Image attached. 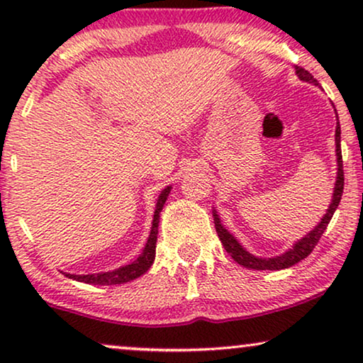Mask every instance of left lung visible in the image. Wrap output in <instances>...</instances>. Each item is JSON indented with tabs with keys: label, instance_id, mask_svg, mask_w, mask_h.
<instances>
[{
	"label": "left lung",
	"instance_id": "8db88e82",
	"mask_svg": "<svg viewBox=\"0 0 363 363\" xmlns=\"http://www.w3.org/2000/svg\"><path fill=\"white\" fill-rule=\"evenodd\" d=\"M296 74L301 81L311 82V84H314V86H317V81L314 79V76H312L309 71H306V69L296 66ZM335 153H337V180H335V186H334V196H332L329 210H327V213L320 220L319 225H317L311 233H307L302 240L297 241L289 251L284 252V255L276 256V257L252 256L251 252H247L245 247L238 242L236 238L221 225L220 216H218L216 210H213V218H215V228H216L218 238H220L223 246H225V250L230 252L231 257L238 262V264L250 267V269H256V271H279V269H286V267L297 264V262L302 261L304 257L311 255L312 250L317 246V242H319L320 236L324 235L327 226H329L332 216H334L337 206H339V203H340L342 193H344V165H342L339 117H337V127H335Z\"/></svg>",
	"mask_w": 363,
	"mask_h": 363
}]
</instances>
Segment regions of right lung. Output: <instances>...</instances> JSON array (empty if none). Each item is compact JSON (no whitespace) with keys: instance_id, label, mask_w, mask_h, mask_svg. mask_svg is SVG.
<instances>
[{"instance_id":"1","label":"right lung","mask_w":363,"mask_h":363,"mask_svg":"<svg viewBox=\"0 0 363 363\" xmlns=\"http://www.w3.org/2000/svg\"><path fill=\"white\" fill-rule=\"evenodd\" d=\"M170 188L167 186L165 190H162L160 195H158L157 206H155V215H153L152 221V230L150 236H148L147 245L143 247L142 255L137 257L135 261L130 262V264H125L118 267L116 271L108 272H99V274H67L64 272L69 279H76L79 282H86V284H97V286H113V284H123V282L133 281L137 277L150 269V266L155 261V247H157V235H158V223H160V211L163 205H165L168 195H170Z\"/></svg>"}]
</instances>
